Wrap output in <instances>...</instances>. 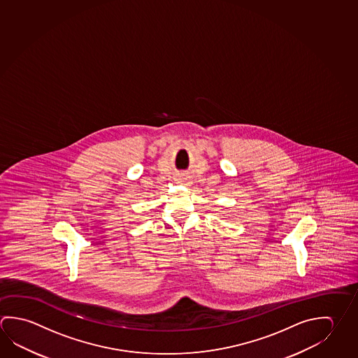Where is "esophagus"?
Masks as SVG:
<instances>
[{
	"mask_svg": "<svg viewBox=\"0 0 358 358\" xmlns=\"http://www.w3.org/2000/svg\"><path fill=\"white\" fill-rule=\"evenodd\" d=\"M185 180H186V178H181V181H185Z\"/></svg>",
	"mask_w": 358,
	"mask_h": 358,
	"instance_id": "obj_1",
	"label": "esophagus"
}]
</instances>
